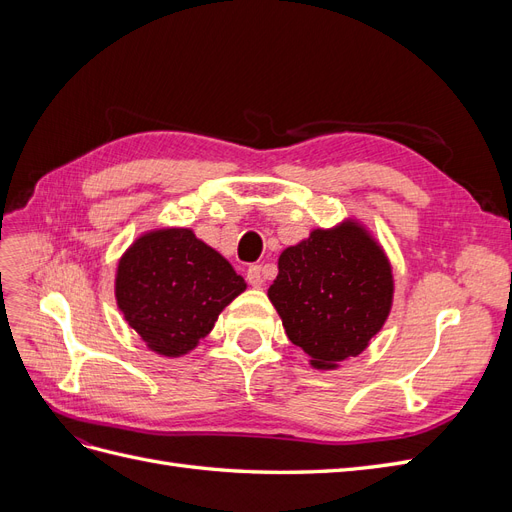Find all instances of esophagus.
Returning <instances> with one entry per match:
<instances>
[{
    "instance_id": "1",
    "label": "esophagus",
    "mask_w": 512,
    "mask_h": 512,
    "mask_svg": "<svg viewBox=\"0 0 512 512\" xmlns=\"http://www.w3.org/2000/svg\"><path fill=\"white\" fill-rule=\"evenodd\" d=\"M265 267L262 265H252L250 269H247V282H250L254 288H260L262 284H265Z\"/></svg>"
}]
</instances>
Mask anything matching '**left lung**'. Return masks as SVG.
I'll use <instances>...</instances> for the list:
<instances>
[{
    "label": "left lung",
    "instance_id": "1",
    "mask_svg": "<svg viewBox=\"0 0 512 512\" xmlns=\"http://www.w3.org/2000/svg\"><path fill=\"white\" fill-rule=\"evenodd\" d=\"M393 267L359 220L314 228L277 260L269 301L314 369H337L380 333L393 305Z\"/></svg>",
    "mask_w": 512,
    "mask_h": 512
}]
</instances>
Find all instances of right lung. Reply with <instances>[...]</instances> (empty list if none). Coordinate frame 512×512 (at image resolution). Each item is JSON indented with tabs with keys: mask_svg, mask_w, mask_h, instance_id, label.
Returning <instances> with one entry per match:
<instances>
[{
	"mask_svg": "<svg viewBox=\"0 0 512 512\" xmlns=\"http://www.w3.org/2000/svg\"><path fill=\"white\" fill-rule=\"evenodd\" d=\"M247 288L192 228H156L119 258L115 299L149 350L177 359L198 346L222 309Z\"/></svg>",
	"mask_w": 512,
	"mask_h": 512,
	"instance_id": "1",
	"label": "right lung"
}]
</instances>
